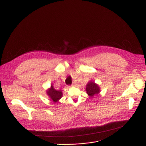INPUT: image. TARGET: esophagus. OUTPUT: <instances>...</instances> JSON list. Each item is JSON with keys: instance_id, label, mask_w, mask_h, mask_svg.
Listing matches in <instances>:
<instances>
[{"instance_id": "esophagus-1", "label": "esophagus", "mask_w": 146, "mask_h": 146, "mask_svg": "<svg viewBox=\"0 0 146 146\" xmlns=\"http://www.w3.org/2000/svg\"><path fill=\"white\" fill-rule=\"evenodd\" d=\"M76 83H77V82L75 81H73V82H72V86H75V84H76Z\"/></svg>"}]
</instances>
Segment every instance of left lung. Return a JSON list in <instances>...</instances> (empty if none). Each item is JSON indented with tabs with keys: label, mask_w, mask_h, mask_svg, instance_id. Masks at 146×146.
I'll use <instances>...</instances> for the list:
<instances>
[{
	"label": "left lung",
	"mask_w": 146,
	"mask_h": 146,
	"mask_svg": "<svg viewBox=\"0 0 146 146\" xmlns=\"http://www.w3.org/2000/svg\"><path fill=\"white\" fill-rule=\"evenodd\" d=\"M100 89L98 86L94 82L90 81L86 86V92L90 97H93L100 93Z\"/></svg>",
	"instance_id": "obj_1"
}]
</instances>
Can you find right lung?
I'll list each match as a JSON object with an SVG mask.
<instances>
[{"instance_id": "obj_1", "label": "right lung", "mask_w": 146, "mask_h": 146, "mask_svg": "<svg viewBox=\"0 0 146 146\" xmlns=\"http://www.w3.org/2000/svg\"><path fill=\"white\" fill-rule=\"evenodd\" d=\"M48 95L50 97V98L53 100L54 102H57L58 100L62 96V93L60 90H55L53 86H51V89L47 92Z\"/></svg>"}]
</instances>
